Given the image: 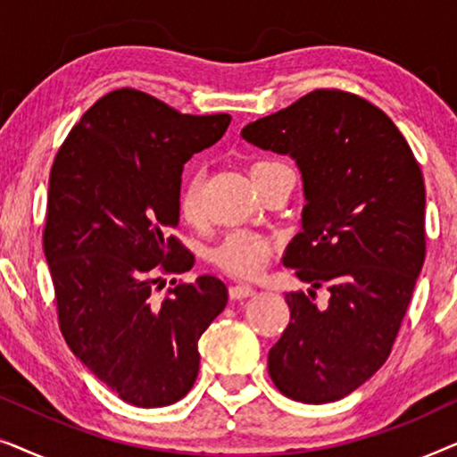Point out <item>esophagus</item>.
<instances>
[{
	"mask_svg": "<svg viewBox=\"0 0 457 457\" xmlns=\"http://www.w3.org/2000/svg\"><path fill=\"white\" fill-rule=\"evenodd\" d=\"M228 293H230V297H233V299H247V297L255 295V289H253V287H249V285H233L228 289Z\"/></svg>",
	"mask_w": 457,
	"mask_h": 457,
	"instance_id": "34e87169",
	"label": "esophagus"
}]
</instances>
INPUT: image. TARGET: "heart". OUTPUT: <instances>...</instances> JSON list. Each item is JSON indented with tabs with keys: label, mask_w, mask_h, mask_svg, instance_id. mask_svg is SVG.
Masks as SVG:
<instances>
[{
	"label": "heart",
	"mask_w": 457,
	"mask_h": 457,
	"mask_svg": "<svg viewBox=\"0 0 457 457\" xmlns=\"http://www.w3.org/2000/svg\"><path fill=\"white\" fill-rule=\"evenodd\" d=\"M272 164L274 162H258L252 166V174ZM179 212L180 218L189 224L202 220V180L197 174L185 179L183 189L179 193ZM270 252V241L264 237L249 233V230H235L212 249L210 258L224 272L235 274V277H253L262 270Z\"/></svg>",
	"instance_id": "heart-1"
}]
</instances>
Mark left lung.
Segmentation results:
<instances>
[{"mask_svg": "<svg viewBox=\"0 0 457 457\" xmlns=\"http://www.w3.org/2000/svg\"><path fill=\"white\" fill-rule=\"evenodd\" d=\"M241 137L295 160L305 205L283 264L330 291L327 308L287 293L291 322L268 353V372L295 402H337L389 358L422 270L420 166L383 110L337 89L312 91Z\"/></svg>", "mask_w": 457, "mask_h": 457, "instance_id": "8db88e82", "label": "left lung"}]
</instances>
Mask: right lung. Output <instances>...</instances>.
<instances>
[{"label": "right lung", "instance_id": "obj_1", "mask_svg": "<svg viewBox=\"0 0 457 457\" xmlns=\"http://www.w3.org/2000/svg\"><path fill=\"white\" fill-rule=\"evenodd\" d=\"M228 114H180L137 89L104 96L66 137L49 174L43 252L62 335L72 353L137 408L185 397L197 341L228 302L220 278L197 277L164 302L162 272L191 270L179 227L183 166L227 133Z\"/></svg>", "mask_w": 457, "mask_h": 457}]
</instances>
